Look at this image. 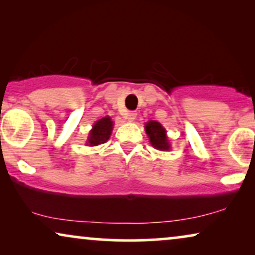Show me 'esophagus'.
<instances>
[{"mask_svg": "<svg viewBox=\"0 0 255 255\" xmlns=\"http://www.w3.org/2000/svg\"><path fill=\"white\" fill-rule=\"evenodd\" d=\"M135 117H137V113H135V111H128L127 116H125V118H127L128 122H133L135 120Z\"/></svg>", "mask_w": 255, "mask_h": 255, "instance_id": "obj_1", "label": "esophagus"}]
</instances>
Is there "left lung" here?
Instances as JSON below:
<instances>
[{
    "label": "left lung",
    "mask_w": 255,
    "mask_h": 255,
    "mask_svg": "<svg viewBox=\"0 0 255 255\" xmlns=\"http://www.w3.org/2000/svg\"><path fill=\"white\" fill-rule=\"evenodd\" d=\"M145 131L149 138L152 146L159 151H169L170 144L167 138L166 130L159 122L149 121L145 124Z\"/></svg>",
    "instance_id": "8db88e82"
}]
</instances>
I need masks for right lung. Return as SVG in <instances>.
<instances>
[{
	"label": "right lung",
	"mask_w": 255,
	"mask_h": 255,
	"mask_svg": "<svg viewBox=\"0 0 255 255\" xmlns=\"http://www.w3.org/2000/svg\"><path fill=\"white\" fill-rule=\"evenodd\" d=\"M113 127L114 122L111 121V118L109 116L103 117L102 120L97 121L96 123L93 125V128L89 132L87 145L97 146L100 144H104V142L110 138Z\"/></svg>",
	"instance_id": "obj_1"
}]
</instances>
